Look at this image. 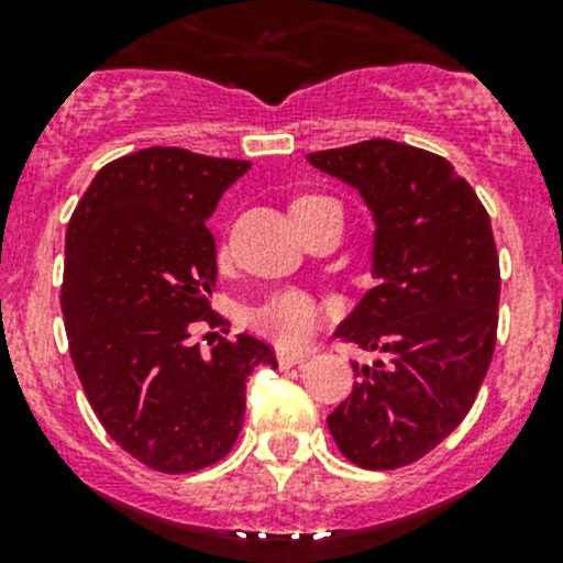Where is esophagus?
Segmentation results:
<instances>
[{
  "label": "esophagus",
  "mask_w": 563,
  "mask_h": 563,
  "mask_svg": "<svg viewBox=\"0 0 563 563\" xmlns=\"http://www.w3.org/2000/svg\"><path fill=\"white\" fill-rule=\"evenodd\" d=\"M299 362H305V354H288V351H277V365H280L283 371L299 365Z\"/></svg>",
  "instance_id": "34e87169"
}]
</instances>
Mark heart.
Here are the masks:
<instances>
[{
    "instance_id": "obj_1",
    "label": "heart",
    "mask_w": 563,
    "mask_h": 563,
    "mask_svg": "<svg viewBox=\"0 0 563 563\" xmlns=\"http://www.w3.org/2000/svg\"><path fill=\"white\" fill-rule=\"evenodd\" d=\"M302 201H323V198H299ZM250 327L269 338L280 349H297L318 327V305L302 291H280L250 310Z\"/></svg>"
}]
</instances>
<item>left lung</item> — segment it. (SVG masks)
<instances>
[{"mask_svg":"<svg viewBox=\"0 0 563 563\" xmlns=\"http://www.w3.org/2000/svg\"><path fill=\"white\" fill-rule=\"evenodd\" d=\"M310 166L354 187L376 223V288L334 338L384 360L327 417L351 463L389 471L441 444L474 406L498 329L490 218L450 161L389 139L323 150Z\"/></svg>","mask_w":563,"mask_h":563,"instance_id":"left-lung-1","label":"left lung"}]
</instances>
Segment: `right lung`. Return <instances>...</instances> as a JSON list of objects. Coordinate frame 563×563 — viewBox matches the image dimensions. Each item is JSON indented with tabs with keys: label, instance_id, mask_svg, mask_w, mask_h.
<instances>
[{
	"label": "right lung",
	"instance_id": "add662e5",
	"mask_svg": "<svg viewBox=\"0 0 563 563\" xmlns=\"http://www.w3.org/2000/svg\"><path fill=\"white\" fill-rule=\"evenodd\" d=\"M247 161L150 146L108 163L65 236L62 313L81 387L106 433L163 474L225 457L245 419V382L277 367L264 340L192 343L212 313L218 250L207 229Z\"/></svg>",
	"mask_w": 563,
	"mask_h": 563
}]
</instances>
